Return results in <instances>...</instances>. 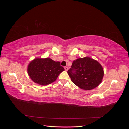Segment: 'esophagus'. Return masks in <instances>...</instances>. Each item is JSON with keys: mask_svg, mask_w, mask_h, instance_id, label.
<instances>
[{"mask_svg": "<svg viewBox=\"0 0 129 129\" xmlns=\"http://www.w3.org/2000/svg\"><path fill=\"white\" fill-rule=\"evenodd\" d=\"M64 69H65V71H68V68L67 67H66H66H64Z\"/></svg>", "mask_w": 129, "mask_h": 129, "instance_id": "obj_1", "label": "esophagus"}]
</instances>
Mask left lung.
Listing matches in <instances>:
<instances>
[{
    "instance_id": "8db88e82",
    "label": "left lung",
    "mask_w": 129,
    "mask_h": 129,
    "mask_svg": "<svg viewBox=\"0 0 129 129\" xmlns=\"http://www.w3.org/2000/svg\"><path fill=\"white\" fill-rule=\"evenodd\" d=\"M67 73L74 84L87 90L98 86L104 75L102 66L88 57L74 61Z\"/></svg>"
}]
</instances>
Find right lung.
Masks as SVG:
<instances>
[{
	"mask_svg": "<svg viewBox=\"0 0 129 129\" xmlns=\"http://www.w3.org/2000/svg\"><path fill=\"white\" fill-rule=\"evenodd\" d=\"M64 71L60 62L49 58H36L28 66V75L35 83L47 85L55 81L59 74Z\"/></svg>",
	"mask_w": 129,
	"mask_h": 129,
	"instance_id": "obj_1",
	"label": "right lung"
}]
</instances>
